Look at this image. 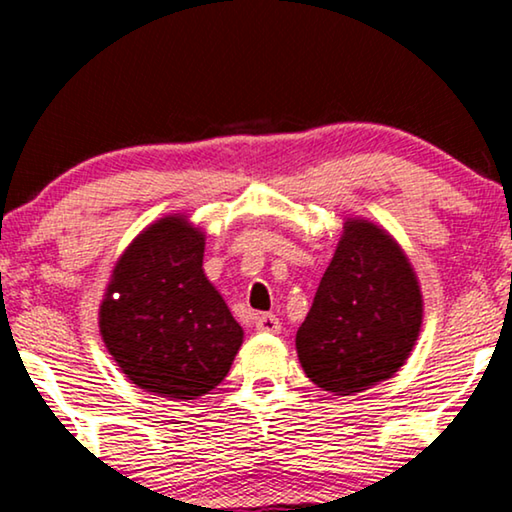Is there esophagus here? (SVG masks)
Masks as SVG:
<instances>
[{
    "mask_svg": "<svg viewBox=\"0 0 512 512\" xmlns=\"http://www.w3.org/2000/svg\"><path fill=\"white\" fill-rule=\"evenodd\" d=\"M256 331L258 333H279L282 331V324L275 314H258L256 317Z\"/></svg>",
    "mask_w": 512,
    "mask_h": 512,
    "instance_id": "1",
    "label": "esophagus"
}]
</instances>
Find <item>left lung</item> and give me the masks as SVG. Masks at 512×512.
<instances>
[{
    "instance_id": "8db88e82",
    "label": "left lung",
    "mask_w": 512,
    "mask_h": 512,
    "mask_svg": "<svg viewBox=\"0 0 512 512\" xmlns=\"http://www.w3.org/2000/svg\"><path fill=\"white\" fill-rule=\"evenodd\" d=\"M422 317V289L401 244L377 223L347 216L296 333L300 366L328 394H361L408 361Z\"/></svg>"
}]
</instances>
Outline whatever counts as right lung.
Returning a JSON list of instances; mask_svg holds the SVG:
<instances>
[{
  "label": "right lung",
  "instance_id": "add662e5",
  "mask_svg": "<svg viewBox=\"0 0 512 512\" xmlns=\"http://www.w3.org/2000/svg\"><path fill=\"white\" fill-rule=\"evenodd\" d=\"M202 256L205 233L186 214H167L118 256L100 303V335L116 366L170 401L219 387L244 338Z\"/></svg>",
  "mask_w": 512,
  "mask_h": 512
}]
</instances>
